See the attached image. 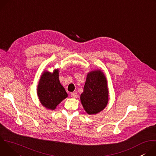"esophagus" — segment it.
Segmentation results:
<instances>
[{
    "label": "esophagus",
    "instance_id": "1",
    "mask_svg": "<svg viewBox=\"0 0 156 156\" xmlns=\"http://www.w3.org/2000/svg\"><path fill=\"white\" fill-rule=\"evenodd\" d=\"M71 97L72 98H78V94L76 93H71Z\"/></svg>",
    "mask_w": 156,
    "mask_h": 156
}]
</instances>
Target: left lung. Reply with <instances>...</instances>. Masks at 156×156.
I'll use <instances>...</instances> for the list:
<instances>
[{
    "instance_id": "left-lung-1",
    "label": "left lung",
    "mask_w": 156,
    "mask_h": 156,
    "mask_svg": "<svg viewBox=\"0 0 156 156\" xmlns=\"http://www.w3.org/2000/svg\"><path fill=\"white\" fill-rule=\"evenodd\" d=\"M80 100L89 115L98 114L107 106L108 101L107 81L99 70L88 73Z\"/></svg>"
}]
</instances>
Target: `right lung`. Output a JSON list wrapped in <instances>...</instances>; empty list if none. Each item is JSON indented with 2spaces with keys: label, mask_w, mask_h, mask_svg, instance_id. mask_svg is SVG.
Returning a JSON list of instances; mask_svg holds the SVG:
<instances>
[{
  "label": "right lung",
  "mask_w": 156,
  "mask_h": 156,
  "mask_svg": "<svg viewBox=\"0 0 156 156\" xmlns=\"http://www.w3.org/2000/svg\"><path fill=\"white\" fill-rule=\"evenodd\" d=\"M58 70L53 73L44 72L39 81L37 94L41 104L49 110H54L68 94L58 79Z\"/></svg>",
  "instance_id": "right-lung-1"
}]
</instances>
